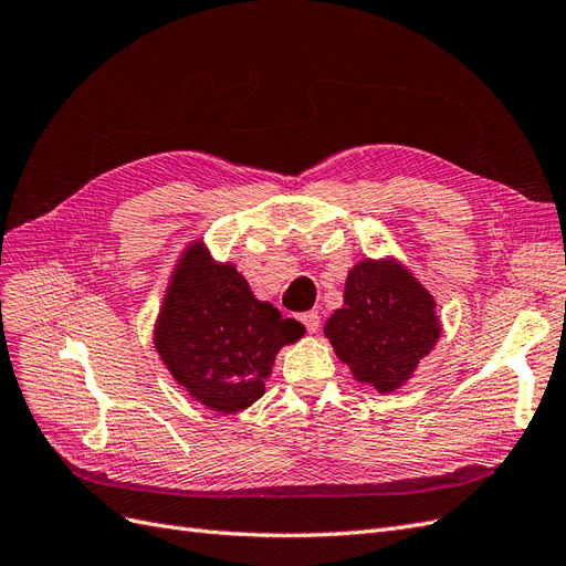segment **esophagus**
Listing matches in <instances>:
<instances>
[{"mask_svg":"<svg viewBox=\"0 0 566 566\" xmlns=\"http://www.w3.org/2000/svg\"><path fill=\"white\" fill-rule=\"evenodd\" d=\"M300 321L304 323V328L310 331V333H316L318 331V323H321V316L316 314V312H304L302 316H300Z\"/></svg>","mask_w":566,"mask_h":566,"instance_id":"1","label":"esophagus"}]
</instances>
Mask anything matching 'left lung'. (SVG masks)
Masks as SVG:
<instances>
[{
	"label": "left lung",
	"mask_w": 566,
	"mask_h": 566,
	"mask_svg": "<svg viewBox=\"0 0 566 566\" xmlns=\"http://www.w3.org/2000/svg\"><path fill=\"white\" fill-rule=\"evenodd\" d=\"M323 335L354 380L378 394L406 385L441 335L437 302L394 256L349 269L345 304L325 321Z\"/></svg>",
	"instance_id": "obj_1"
}]
</instances>
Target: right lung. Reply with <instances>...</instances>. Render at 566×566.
Returning <instances> with one entry per match:
<instances>
[{"label": "right lung", "instance_id": "1", "mask_svg": "<svg viewBox=\"0 0 566 566\" xmlns=\"http://www.w3.org/2000/svg\"><path fill=\"white\" fill-rule=\"evenodd\" d=\"M302 335L300 321L256 300L241 271L193 241L169 276L153 345L188 397L233 416L262 397L276 354Z\"/></svg>", "mask_w": 566, "mask_h": 566}]
</instances>
